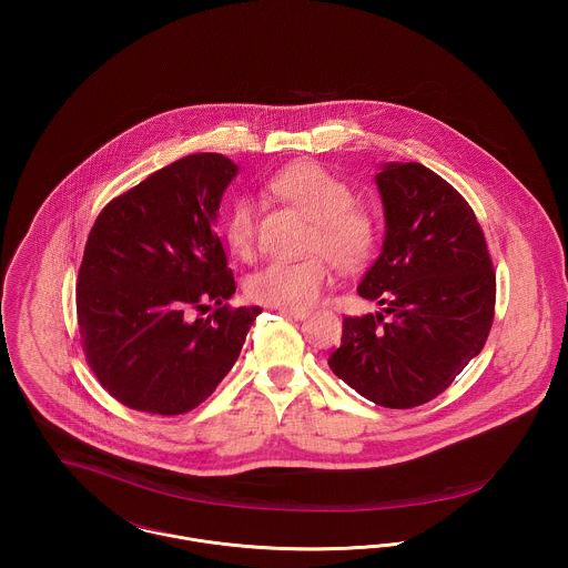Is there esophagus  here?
Instances as JSON below:
<instances>
[{
	"label": "esophagus",
	"instance_id": "esophagus-1",
	"mask_svg": "<svg viewBox=\"0 0 568 568\" xmlns=\"http://www.w3.org/2000/svg\"><path fill=\"white\" fill-rule=\"evenodd\" d=\"M278 313L285 315V317H292V320H306L308 317L306 308H281L278 306Z\"/></svg>",
	"mask_w": 568,
	"mask_h": 568
}]
</instances>
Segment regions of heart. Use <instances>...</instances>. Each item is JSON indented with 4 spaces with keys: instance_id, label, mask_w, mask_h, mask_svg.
<instances>
[{
    "instance_id": "b5f03b06",
    "label": "heart",
    "mask_w": 568,
    "mask_h": 568,
    "mask_svg": "<svg viewBox=\"0 0 568 568\" xmlns=\"http://www.w3.org/2000/svg\"><path fill=\"white\" fill-rule=\"evenodd\" d=\"M271 190L313 221L306 241V253L313 255L297 262L276 260L253 272L246 278V294L251 300L281 308H306L315 304L332 283L327 258L341 271L355 272L375 257L377 219L353 206L349 185L322 165L311 162L290 165L272 176ZM223 239L234 255L243 260L253 255L257 211L248 197L232 204L223 223Z\"/></svg>"
}]
</instances>
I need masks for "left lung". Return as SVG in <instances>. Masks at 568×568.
Wrapping results in <instances>:
<instances>
[{
	"mask_svg": "<svg viewBox=\"0 0 568 568\" xmlns=\"http://www.w3.org/2000/svg\"><path fill=\"white\" fill-rule=\"evenodd\" d=\"M385 239L357 294L381 311L345 317L327 364L359 396L413 408L443 394L484 349L496 274L468 202L422 163H383Z\"/></svg>",
	"mask_w": 568,
	"mask_h": 568,
	"instance_id": "1",
	"label": "left lung"
}]
</instances>
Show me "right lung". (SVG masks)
<instances>
[{
  "label": "right lung",
  "instance_id": "right-lung-1",
  "mask_svg": "<svg viewBox=\"0 0 568 568\" xmlns=\"http://www.w3.org/2000/svg\"><path fill=\"white\" fill-rule=\"evenodd\" d=\"M239 165L187 155L153 172L98 215L84 244L77 313L82 352L121 405L181 415L204 403L236 364L260 306L236 292L215 232ZM213 303L206 320H192Z\"/></svg>",
  "mask_w": 568,
  "mask_h": 568
}]
</instances>
